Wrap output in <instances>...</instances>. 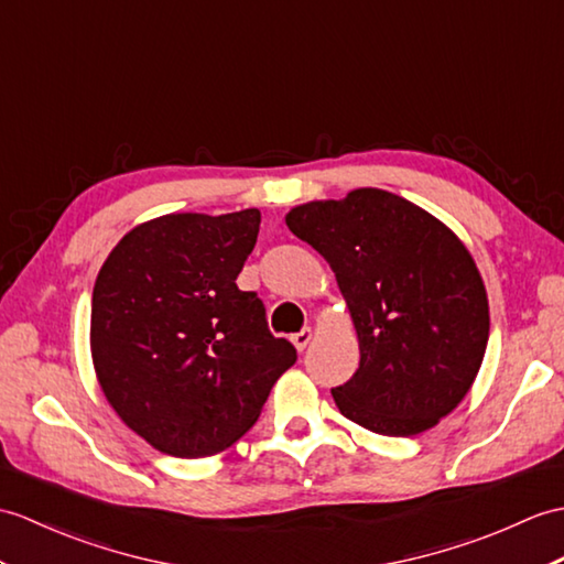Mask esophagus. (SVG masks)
Returning <instances> with one entry per match:
<instances>
[{
  "label": "esophagus",
  "mask_w": 564,
  "mask_h": 564,
  "mask_svg": "<svg viewBox=\"0 0 564 564\" xmlns=\"http://www.w3.org/2000/svg\"><path fill=\"white\" fill-rule=\"evenodd\" d=\"M291 341H293V346H295L297 350H305V348L310 346V341H312V332H310V329L297 332V334L291 336Z\"/></svg>",
  "instance_id": "34e87169"
}]
</instances>
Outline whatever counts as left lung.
<instances>
[{
  "label": "left lung",
  "instance_id": "1",
  "mask_svg": "<svg viewBox=\"0 0 564 564\" xmlns=\"http://www.w3.org/2000/svg\"><path fill=\"white\" fill-rule=\"evenodd\" d=\"M285 226L336 273L360 365L332 389L348 421L387 437L435 427L468 394L490 334L474 257L403 196L362 187L291 208Z\"/></svg>",
  "mask_w": 564,
  "mask_h": 564
}]
</instances>
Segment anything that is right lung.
<instances>
[{"label": "right lung", "mask_w": 564, "mask_h": 564, "mask_svg": "<svg viewBox=\"0 0 564 564\" xmlns=\"http://www.w3.org/2000/svg\"><path fill=\"white\" fill-rule=\"evenodd\" d=\"M257 208L167 214L115 245L90 303V356L105 399L163 454L199 459L250 430L297 360L267 326L238 273L254 250Z\"/></svg>", "instance_id": "1"}]
</instances>
